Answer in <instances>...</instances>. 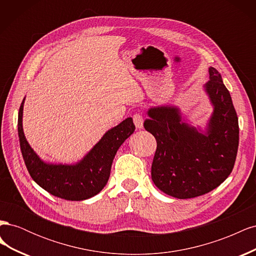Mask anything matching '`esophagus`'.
I'll list each match as a JSON object with an SVG mask.
<instances>
[{
  "mask_svg": "<svg viewBox=\"0 0 256 256\" xmlns=\"http://www.w3.org/2000/svg\"><path fill=\"white\" fill-rule=\"evenodd\" d=\"M134 125L138 129H142L143 128V122H144L143 116L140 113H136L134 115Z\"/></svg>",
  "mask_w": 256,
  "mask_h": 256,
  "instance_id": "esophagus-1",
  "label": "esophagus"
}]
</instances>
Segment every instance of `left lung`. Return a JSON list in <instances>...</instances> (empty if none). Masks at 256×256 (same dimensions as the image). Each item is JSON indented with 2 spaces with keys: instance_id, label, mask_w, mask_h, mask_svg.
<instances>
[{
  "instance_id": "1",
  "label": "left lung",
  "mask_w": 256,
  "mask_h": 256,
  "mask_svg": "<svg viewBox=\"0 0 256 256\" xmlns=\"http://www.w3.org/2000/svg\"><path fill=\"white\" fill-rule=\"evenodd\" d=\"M204 85L214 106L205 132L182 118L177 106L150 108L144 128L157 141L152 180L166 194L191 198L210 192L234 168L239 143L238 118L221 74L209 67Z\"/></svg>"
}]
</instances>
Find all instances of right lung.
<instances>
[{"label": "right lung", "mask_w": 256, "mask_h": 256, "mask_svg": "<svg viewBox=\"0 0 256 256\" xmlns=\"http://www.w3.org/2000/svg\"><path fill=\"white\" fill-rule=\"evenodd\" d=\"M18 114V134L23 160L33 180L52 196L67 200H83L94 196L109 180L116 152L134 134L131 118L108 130L99 142L76 164H53L42 161L28 143L22 127L23 104Z\"/></svg>", "instance_id": "1"}]
</instances>
